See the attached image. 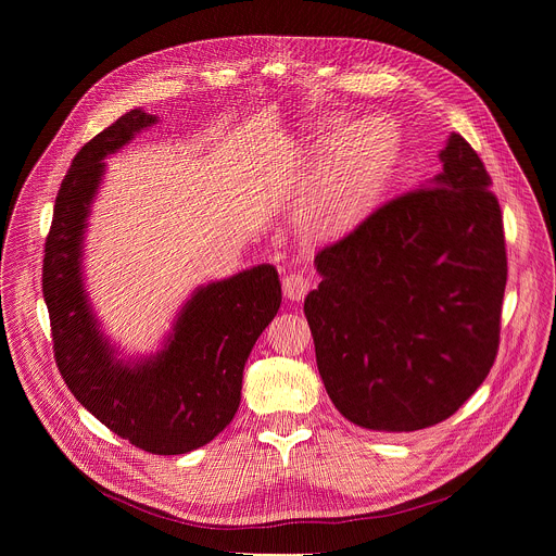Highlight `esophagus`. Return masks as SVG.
<instances>
[{"label":"esophagus","instance_id":"obj_1","mask_svg":"<svg viewBox=\"0 0 556 556\" xmlns=\"http://www.w3.org/2000/svg\"><path fill=\"white\" fill-rule=\"evenodd\" d=\"M309 288H312V279L305 277L303 273H288L283 277V294L290 301H301Z\"/></svg>","mask_w":556,"mask_h":556}]
</instances>
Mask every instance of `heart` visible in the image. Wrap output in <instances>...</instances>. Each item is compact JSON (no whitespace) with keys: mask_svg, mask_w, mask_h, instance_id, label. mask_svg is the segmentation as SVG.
<instances>
[{"mask_svg":"<svg viewBox=\"0 0 556 556\" xmlns=\"http://www.w3.org/2000/svg\"><path fill=\"white\" fill-rule=\"evenodd\" d=\"M395 147L384 118L356 121L337 142L328 165L314 182L312 211L324 226L356 217L374 195Z\"/></svg>","mask_w":556,"mask_h":556,"instance_id":"obj_1","label":"heart"}]
</instances>
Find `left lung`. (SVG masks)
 Segmentation results:
<instances>
[{
  "instance_id": "left-lung-1",
  "label": "left lung",
  "mask_w": 556,
  "mask_h": 556,
  "mask_svg": "<svg viewBox=\"0 0 556 556\" xmlns=\"http://www.w3.org/2000/svg\"><path fill=\"white\" fill-rule=\"evenodd\" d=\"M442 169L380 206L314 257L303 301L316 367L334 407L374 431L453 416L500 345L506 247L480 155L455 131Z\"/></svg>"
}]
</instances>
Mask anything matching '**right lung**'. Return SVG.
<instances>
[{"instance_id": "add662e5", "label": "right lung", "mask_w": 556, "mask_h": 556, "mask_svg": "<svg viewBox=\"0 0 556 556\" xmlns=\"http://www.w3.org/2000/svg\"><path fill=\"white\" fill-rule=\"evenodd\" d=\"M157 121L136 108L74 155L46 240L43 299L56 367L74 399L134 446L182 455L235 418L244 365L279 312L281 281L275 266L260 264L193 288L153 352L125 354L110 339L86 283L90 215L105 157Z\"/></svg>"}]
</instances>
